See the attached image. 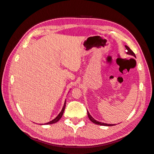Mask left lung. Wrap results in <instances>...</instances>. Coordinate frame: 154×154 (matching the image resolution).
Returning a JSON list of instances; mask_svg holds the SVG:
<instances>
[{
  "label": "left lung",
  "instance_id": "8db88e82",
  "mask_svg": "<svg viewBox=\"0 0 154 154\" xmlns=\"http://www.w3.org/2000/svg\"><path fill=\"white\" fill-rule=\"evenodd\" d=\"M125 48H126V49H127V54H128L130 55H132V56H133V57H136V55H135L134 53L128 47L127 45H125ZM87 115H88V118H89V119L91 121V122L92 123H95V124L100 125H103V126H113V125H112V124H106V123H101V122H97V121H96V119H94V118L92 117V116L90 115L89 112H88V111H87Z\"/></svg>",
  "mask_w": 154,
  "mask_h": 154
}]
</instances>
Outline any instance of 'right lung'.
Returning a JSON list of instances; mask_svg holds the SVG:
<instances>
[{
    "label": "right lung",
    "instance_id": "obj_1",
    "mask_svg": "<svg viewBox=\"0 0 154 154\" xmlns=\"http://www.w3.org/2000/svg\"><path fill=\"white\" fill-rule=\"evenodd\" d=\"M66 101H65L64 103V105L63 106V109L62 110V111L60 112V114L57 116V118H55L54 119H53L52 121H51V122H48V123H46L45 125H49V124H53V123H57L58 122V121L60 119V118H62V116L63 114V112H64V110H65V108H66Z\"/></svg>",
    "mask_w": 154,
    "mask_h": 154
}]
</instances>
